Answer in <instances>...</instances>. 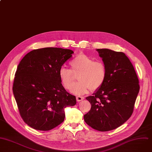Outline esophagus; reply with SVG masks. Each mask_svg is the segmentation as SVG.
Listing matches in <instances>:
<instances>
[{
	"instance_id": "34e87169",
	"label": "esophagus",
	"mask_w": 152,
	"mask_h": 152,
	"mask_svg": "<svg viewBox=\"0 0 152 152\" xmlns=\"http://www.w3.org/2000/svg\"><path fill=\"white\" fill-rule=\"evenodd\" d=\"M76 99H77V102H80L81 100H83L84 99V97H82V96H78L76 97Z\"/></svg>"
}]
</instances>
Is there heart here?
<instances>
[{
  "instance_id": "obj_1",
  "label": "heart",
  "mask_w": 152,
  "mask_h": 152,
  "mask_svg": "<svg viewBox=\"0 0 152 152\" xmlns=\"http://www.w3.org/2000/svg\"><path fill=\"white\" fill-rule=\"evenodd\" d=\"M71 70L63 66L59 70V77L65 89L74 94L82 95L88 93L91 89L96 91L100 88L106 79L107 67L101 61H94L85 54H80L70 61ZM74 74L79 75V82L73 85Z\"/></svg>"
}]
</instances>
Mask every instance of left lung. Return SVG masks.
Wrapping results in <instances>:
<instances>
[{"mask_svg": "<svg viewBox=\"0 0 152 152\" xmlns=\"http://www.w3.org/2000/svg\"><path fill=\"white\" fill-rule=\"evenodd\" d=\"M96 50L107 67V74L102 86L86 98L91 108L84 120L96 130L108 132L130 118L140 88L134 68L124 53L108 49Z\"/></svg>", "mask_w": 152, "mask_h": 152, "instance_id": "1", "label": "left lung"}]
</instances>
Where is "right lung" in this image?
Listing matches in <instances>:
<instances>
[{
    "label": "right lung",
    "mask_w": 152,
    "mask_h": 152,
    "mask_svg": "<svg viewBox=\"0 0 152 152\" xmlns=\"http://www.w3.org/2000/svg\"><path fill=\"white\" fill-rule=\"evenodd\" d=\"M70 49L45 48L33 50L19 63L13 92L21 118L30 127L49 131L61 124L64 109L76 98L63 86L59 70L71 58Z\"/></svg>",
    "instance_id": "1"
}]
</instances>
